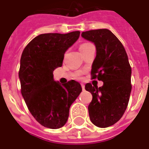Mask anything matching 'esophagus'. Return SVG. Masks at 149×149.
<instances>
[{
    "label": "esophagus",
    "mask_w": 149,
    "mask_h": 149,
    "mask_svg": "<svg viewBox=\"0 0 149 149\" xmlns=\"http://www.w3.org/2000/svg\"><path fill=\"white\" fill-rule=\"evenodd\" d=\"M81 86H82V90H85V86L83 84H81Z\"/></svg>",
    "instance_id": "34e87169"
}]
</instances>
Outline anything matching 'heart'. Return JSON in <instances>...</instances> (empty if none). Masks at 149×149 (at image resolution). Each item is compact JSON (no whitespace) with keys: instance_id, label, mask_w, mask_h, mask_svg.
<instances>
[{"instance_id":"1","label":"heart","mask_w":149,"mask_h":149,"mask_svg":"<svg viewBox=\"0 0 149 149\" xmlns=\"http://www.w3.org/2000/svg\"><path fill=\"white\" fill-rule=\"evenodd\" d=\"M90 44L89 43H84V44H82V45H81L80 46H79V50H82V49H83V48H85V47H87V46L88 45H89Z\"/></svg>"}]
</instances>
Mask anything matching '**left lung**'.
I'll list each match as a JSON object with an SVG mask.
<instances>
[{"mask_svg": "<svg viewBox=\"0 0 149 149\" xmlns=\"http://www.w3.org/2000/svg\"><path fill=\"white\" fill-rule=\"evenodd\" d=\"M81 36L96 47L92 78L104 82L102 87L86 84L92 95L88 114L94 125L105 128L120 120L127 109L132 89L131 67L124 47L109 29L90 30Z\"/></svg>", "mask_w": 149, "mask_h": 149, "instance_id": "obj_1", "label": "left lung"}]
</instances>
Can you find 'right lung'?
<instances>
[{"instance_id":"1","label":"right lung","mask_w":149,"mask_h":149,"mask_svg":"<svg viewBox=\"0 0 149 149\" xmlns=\"http://www.w3.org/2000/svg\"><path fill=\"white\" fill-rule=\"evenodd\" d=\"M79 34V31L41 34L22 51L19 71L21 93L30 113L47 128L64 126L71 104L82 92L77 81L61 85L54 80L53 75L54 70L62 66L65 52Z\"/></svg>"}]
</instances>
